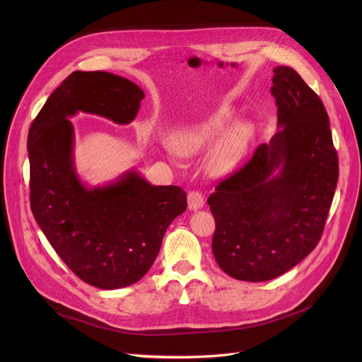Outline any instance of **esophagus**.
<instances>
[{
    "label": "esophagus",
    "mask_w": 362,
    "mask_h": 362,
    "mask_svg": "<svg viewBox=\"0 0 362 362\" xmlns=\"http://www.w3.org/2000/svg\"><path fill=\"white\" fill-rule=\"evenodd\" d=\"M204 205V195L201 192L192 191L187 194V206L191 211H197Z\"/></svg>",
    "instance_id": "esophagus-1"
}]
</instances>
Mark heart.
<instances>
[{
    "instance_id": "heart-1",
    "label": "heart",
    "mask_w": 362,
    "mask_h": 362,
    "mask_svg": "<svg viewBox=\"0 0 362 362\" xmlns=\"http://www.w3.org/2000/svg\"><path fill=\"white\" fill-rule=\"evenodd\" d=\"M230 108H220L199 123L180 127L171 133V145L177 154L192 157L213 145L206 157V170L216 177L230 175L242 163L254 136L248 122H236Z\"/></svg>"
}]
</instances>
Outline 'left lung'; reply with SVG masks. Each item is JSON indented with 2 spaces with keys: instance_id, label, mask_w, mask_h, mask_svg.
<instances>
[{
  "instance_id": "left-lung-1",
  "label": "left lung",
  "mask_w": 362,
  "mask_h": 362,
  "mask_svg": "<svg viewBox=\"0 0 362 362\" xmlns=\"http://www.w3.org/2000/svg\"><path fill=\"white\" fill-rule=\"evenodd\" d=\"M277 132L216 187L213 254L243 281L289 272L318 243L339 179L329 116L318 95L288 66L273 70Z\"/></svg>"
}]
</instances>
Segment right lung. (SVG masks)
I'll return each mask as SVG.
<instances>
[{"label":"right lung","mask_w":362,"mask_h":362,"mask_svg":"<svg viewBox=\"0 0 362 362\" xmlns=\"http://www.w3.org/2000/svg\"><path fill=\"white\" fill-rule=\"evenodd\" d=\"M144 98L122 76L78 70L49 95L29 129L33 217L67 267L100 289L130 286L148 273L167 227L186 210V194L179 186L151 185L136 168L86 185L76 170L69 119L86 112L129 124Z\"/></svg>","instance_id":"add662e5"}]
</instances>
